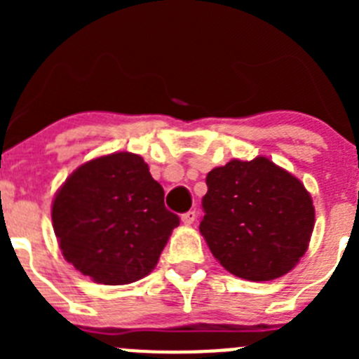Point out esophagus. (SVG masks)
Listing matches in <instances>:
<instances>
[{"instance_id": "esophagus-1", "label": "esophagus", "mask_w": 359, "mask_h": 359, "mask_svg": "<svg viewBox=\"0 0 359 359\" xmlns=\"http://www.w3.org/2000/svg\"><path fill=\"white\" fill-rule=\"evenodd\" d=\"M196 217H198V212H196V210H189V212H185V214L182 215V221L185 224H192L196 221Z\"/></svg>"}]
</instances>
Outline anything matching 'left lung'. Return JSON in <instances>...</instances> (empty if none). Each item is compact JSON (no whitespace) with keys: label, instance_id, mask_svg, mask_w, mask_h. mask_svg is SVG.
<instances>
[{"label":"left lung","instance_id":"8db88e82","mask_svg":"<svg viewBox=\"0 0 359 359\" xmlns=\"http://www.w3.org/2000/svg\"><path fill=\"white\" fill-rule=\"evenodd\" d=\"M207 187L199 231L224 269L262 282L294 268L315 226L313 199L300 180L259 156L215 167Z\"/></svg>","mask_w":359,"mask_h":359}]
</instances>
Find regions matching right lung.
I'll use <instances>...</instances> for the list:
<instances>
[{
	"label": "right lung",
	"mask_w": 359,
	"mask_h": 359,
	"mask_svg": "<svg viewBox=\"0 0 359 359\" xmlns=\"http://www.w3.org/2000/svg\"><path fill=\"white\" fill-rule=\"evenodd\" d=\"M144 158L115 152L81 165L59 189L52 223L66 261L106 286L149 275L180 217Z\"/></svg>",
	"instance_id": "right-lung-1"
}]
</instances>
